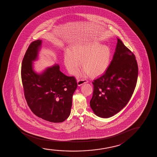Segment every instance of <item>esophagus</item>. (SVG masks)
Masks as SVG:
<instances>
[{
    "label": "esophagus",
    "mask_w": 157,
    "mask_h": 157,
    "mask_svg": "<svg viewBox=\"0 0 157 157\" xmlns=\"http://www.w3.org/2000/svg\"><path fill=\"white\" fill-rule=\"evenodd\" d=\"M87 82H88V81L87 80L81 79L77 80L78 85L79 86H82L83 84L87 83Z\"/></svg>",
    "instance_id": "1"
}]
</instances>
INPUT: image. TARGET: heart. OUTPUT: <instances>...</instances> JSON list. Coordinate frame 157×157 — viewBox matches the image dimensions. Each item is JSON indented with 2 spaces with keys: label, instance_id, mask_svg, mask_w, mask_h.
<instances>
[{
  "label": "heart",
  "instance_id": "1",
  "mask_svg": "<svg viewBox=\"0 0 157 157\" xmlns=\"http://www.w3.org/2000/svg\"><path fill=\"white\" fill-rule=\"evenodd\" d=\"M112 56L111 49L108 45L98 42L78 43L73 45L71 51L67 50L64 62L69 73L74 75L78 70L82 60L84 67L77 73L78 76L90 75L97 77L102 75L109 65Z\"/></svg>",
  "mask_w": 157,
  "mask_h": 157
}]
</instances>
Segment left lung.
<instances>
[{
	"label": "left lung",
	"mask_w": 157,
	"mask_h": 157,
	"mask_svg": "<svg viewBox=\"0 0 157 157\" xmlns=\"http://www.w3.org/2000/svg\"><path fill=\"white\" fill-rule=\"evenodd\" d=\"M138 72L135 56L117 38L107 70L92 82L94 90L90 106L97 116L109 118L127 105L135 88Z\"/></svg>",
	"instance_id": "left-lung-1"
}]
</instances>
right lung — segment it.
I'll list each match as a JSON object with an SVG mask.
<instances>
[{
	"mask_svg": "<svg viewBox=\"0 0 157 157\" xmlns=\"http://www.w3.org/2000/svg\"><path fill=\"white\" fill-rule=\"evenodd\" d=\"M42 41L31 43L22 60L21 79L29 107L39 117L51 122H62L71 113L72 96L77 87L74 77H68L55 64L41 73L34 69Z\"/></svg>",
	"mask_w": 157,
	"mask_h": 157,
	"instance_id": "1",
	"label": "right lung"
}]
</instances>
